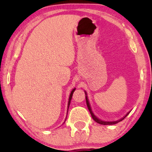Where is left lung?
<instances>
[{
    "label": "left lung",
    "mask_w": 152,
    "mask_h": 152,
    "mask_svg": "<svg viewBox=\"0 0 152 152\" xmlns=\"http://www.w3.org/2000/svg\"><path fill=\"white\" fill-rule=\"evenodd\" d=\"M85 94H86V93H85ZM86 104H87V106H88V110H89L90 114H91V115L92 118H93V119L94 120V121H95L96 122H97V123L100 124H104V125H112V124H117L118 122H119V121H122V120H123L124 118L125 117H126V116H127V115L129 114V113H128V114H127L126 115V116H125L123 118H121V119L118 120V121H109H109H101V120H100V119H99L98 118L96 117V116H94V115L93 113H92L91 109V107H90V105H89V103H88V98H87L86 96Z\"/></svg>",
    "instance_id": "8db88e82"
}]
</instances>
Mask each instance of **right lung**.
I'll return each instance as SVG.
<instances>
[{"mask_svg":"<svg viewBox=\"0 0 152 152\" xmlns=\"http://www.w3.org/2000/svg\"><path fill=\"white\" fill-rule=\"evenodd\" d=\"M74 91H75V88H74V89H73V90H72V91H71V94H70V96H69V104H68V105H69H69H70V102H71V98H72V96H73V94H74Z\"/></svg>","mask_w":152,"mask_h":152,"instance_id":"right-lung-1","label":"right lung"}]
</instances>
